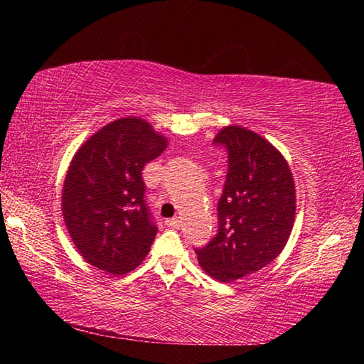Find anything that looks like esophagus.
Instances as JSON below:
<instances>
[{"label":"esophagus","instance_id":"1","mask_svg":"<svg viewBox=\"0 0 364 364\" xmlns=\"http://www.w3.org/2000/svg\"><path fill=\"white\" fill-rule=\"evenodd\" d=\"M167 226L175 228V230H178V228L181 226V217H175V218H171V220H167Z\"/></svg>","mask_w":364,"mask_h":364}]
</instances>
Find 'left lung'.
I'll return each mask as SVG.
<instances>
[{
	"mask_svg": "<svg viewBox=\"0 0 364 364\" xmlns=\"http://www.w3.org/2000/svg\"><path fill=\"white\" fill-rule=\"evenodd\" d=\"M215 143L228 149V175L218 202V234L197 260L208 276L232 282L267 267L284 250L297 199L284 156L241 125L223 127Z\"/></svg>",
	"mask_w": 364,
	"mask_h": 364,
	"instance_id": "obj_1",
	"label": "left lung"
}]
</instances>
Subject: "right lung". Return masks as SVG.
I'll return each mask as SVG.
<instances>
[{
    "label": "right lung",
    "mask_w": 364,
    "mask_h": 364,
    "mask_svg": "<svg viewBox=\"0 0 364 364\" xmlns=\"http://www.w3.org/2000/svg\"><path fill=\"white\" fill-rule=\"evenodd\" d=\"M167 147L168 138L139 117L110 122L78 147L60 208L86 263L122 276L149 254L157 228L147 212L141 171Z\"/></svg>",
    "instance_id": "right-lung-1"
}]
</instances>
